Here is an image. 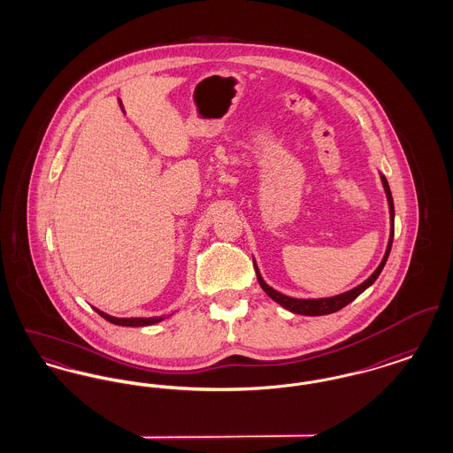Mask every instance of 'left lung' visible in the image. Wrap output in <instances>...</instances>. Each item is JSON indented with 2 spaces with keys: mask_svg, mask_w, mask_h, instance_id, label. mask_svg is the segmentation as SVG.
<instances>
[{
  "mask_svg": "<svg viewBox=\"0 0 453 453\" xmlns=\"http://www.w3.org/2000/svg\"><path fill=\"white\" fill-rule=\"evenodd\" d=\"M380 180H382V185H384V190L388 195V214H390V236H388V250H386V255L380 261V265L377 266V270L366 279L365 281H362L358 287L343 292L340 296H334V297H324V299H296V297H288L285 294L277 292L275 288H272L266 281L263 280L261 273H259L258 266H257V261H255V272H257V279H258L259 287L268 294L270 299L280 303L283 309L294 312V314H302V316H324V314H333L340 309H343L345 305H348L349 302L355 301L362 292H365L366 288L373 283V281L379 279L380 272L384 270L386 266V261L388 258V253H390V248H392V237H394V200H392V194H390V188H388V178L380 173Z\"/></svg>",
  "mask_w": 453,
  "mask_h": 453,
  "instance_id": "8db88e82",
  "label": "left lung"
}]
</instances>
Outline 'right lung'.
<instances>
[{
    "label": "right lung",
    "instance_id": "right-lung-1",
    "mask_svg": "<svg viewBox=\"0 0 453 453\" xmlns=\"http://www.w3.org/2000/svg\"><path fill=\"white\" fill-rule=\"evenodd\" d=\"M104 319H107L108 323L117 324V326H129V327H139V326H151V324L161 323L165 318H113L108 316L105 312L95 309Z\"/></svg>",
    "mask_w": 453,
    "mask_h": 453
}]
</instances>
